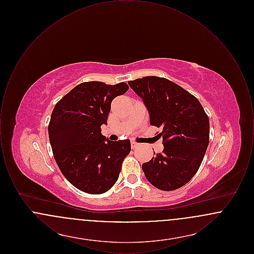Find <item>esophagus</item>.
<instances>
[{"label":"esophagus","instance_id":"34e87169","mask_svg":"<svg viewBox=\"0 0 254 254\" xmlns=\"http://www.w3.org/2000/svg\"><path fill=\"white\" fill-rule=\"evenodd\" d=\"M138 145H139V144H137L136 142H133V141L131 142V148H132V149L136 148Z\"/></svg>","mask_w":254,"mask_h":254}]
</instances>
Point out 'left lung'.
I'll list each match as a JSON object with an SVG mask.
<instances>
[{
    "label": "left lung",
    "instance_id": "8db88e82",
    "mask_svg": "<svg viewBox=\"0 0 254 254\" xmlns=\"http://www.w3.org/2000/svg\"><path fill=\"white\" fill-rule=\"evenodd\" d=\"M128 85L142 98L150 125L162 127L164 150L143 164L145 178L161 190H177L191 180L204 159L208 117L196 97L168 79L147 76Z\"/></svg>",
    "mask_w": 254,
    "mask_h": 254
}]
</instances>
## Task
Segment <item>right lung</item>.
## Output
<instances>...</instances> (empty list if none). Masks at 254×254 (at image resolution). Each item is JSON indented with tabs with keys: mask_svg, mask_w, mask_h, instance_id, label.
Returning <instances> with one entry per match:
<instances>
[{
	"mask_svg": "<svg viewBox=\"0 0 254 254\" xmlns=\"http://www.w3.org/2000/svg\"><path fill=\"white\" fill-rule=\"evenodd\" d=\"M127 89L126 83H83L63 97L51 113L49 136L55 161L67 181L84 192L110 190L130 152L128 139L110 141L101 133L112 100Z\"/></svg>",
	"mask_w": 254,
	"mask_h": 254,
	"instance_id": "1",
	"label": "right lung"
}]
</instances>
